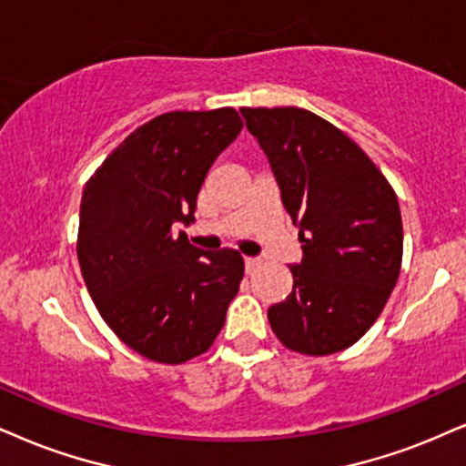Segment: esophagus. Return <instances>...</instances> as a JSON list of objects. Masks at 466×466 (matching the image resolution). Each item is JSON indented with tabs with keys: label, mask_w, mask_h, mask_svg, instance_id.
Returning <instances> with one entry per match:
<instances>
[{
	"label": "esophagus",
	"mask_w": 466,
	"mask_h": 466,
	"mask_svg": "<svg viewBox=\"0 0 466 466\" xmlns=\"http://www.w3.org/2000/svg\"><path fill=\"white\" fill-rule=\"evenodd\" d=\"M257 263H259V261H257V259H255V257H246V259H244L246 272H252V269H255V268H257Z\"/></svg>",
	"instance_id": "1"
}]
</instances>
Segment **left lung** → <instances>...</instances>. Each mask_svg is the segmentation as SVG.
<instances>
[{
	"label": "left lung",
	"instance_id": "left-lung-1",
	"mask_svg": "<svg viewBox=\"0 0 466 466\" xmlns=\"http://www.w3.org/2000/svg\"><path fill=\"white\" fill-rule=\"evenodd\" d=\"M280 200L300 231L294 289L268 309L285 348L309 356L359 341L387 304L401 266L400 203L356 142L300 107H242Z\"/></svg>",
	"mask_w": 466,
	"mask_h": 466
}]
</instances>
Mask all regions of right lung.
I'll return each mask as SVG.
<instances>
[{
  "label": "right lung",
  "mask_w": 466,
  "mask_h": 466,
  "mask_svg": "<svg viewBox=\"0 0 466 466\" xmlns=\"http://www.w3.org/2000/svg\"><path fill=\"white\" fill-rule=\"evenodd\" d=\"M244 123L233 107L168 112L123 140L86 183L77 259L106 324L155 363H186L222 330L244 277L238 250H200L194 222L216 157Z\"/></svg>",
  "instance_id": "right-lung-1"
}]
</instances>
